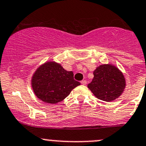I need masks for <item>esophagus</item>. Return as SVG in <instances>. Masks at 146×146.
Wrapping results in <instances>:
<instances>
[{
  "label": "esophagus",
  "mask_w": 146,
  "mask_h": 146,
  "mask_svg": "<svg viewBox=\"0 0 146 146\" xmlns=\"http://www.w3.org/2000/svg\"><path fill=\"white\" fill-rule=\"evenodd\" d=\"M86 80H83V81H82V82H81V84H83V85H86Z\"/></svg>",
  "instance_id": "esophagus-1"
}]
</instances>
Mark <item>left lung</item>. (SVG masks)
Wrapping results in <instances>:
<instances>
[{
    "instance_id": "1",
    "label": "left lung",
    "mask_w": 146,
    "mask_h": 146,
    "mask_svg": "<svg viewBox=\"0 0 146 146\" xmlns=\"http://www.w3.org/2000/svg\"><path fill=\"white\" fill-rule=\"evenodd\" d=\"M94 79L88 88L97 98L106 102L119 97L126 86L122 72L110 64H101L94 72Z\"/></svg>"
}]
</instances>
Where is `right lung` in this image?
<instances>
[{
	"label": "right lung",
	"instance_id": "obj_1",
	"mask_svg": "<svg viewBox=\"0 0 146 146\" xmlns=\"http://www.w3.org/2000/svg\"><path fill=\"white\" fill-rule=\"evenodd\" d=\"M80 85L74 79V73L64 70L60 64L46 62L33 74L31 86L35 95L43 102L55 104L69 96Z\"/></svg>",
	"mask_w": 146,
	"mask_h": 146
}]
</instances>
